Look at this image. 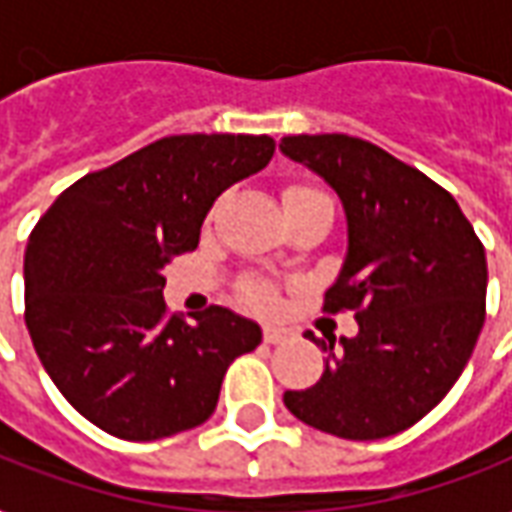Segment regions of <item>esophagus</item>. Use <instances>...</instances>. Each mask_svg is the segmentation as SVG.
<instances>
[{
    "instance_id": "34e87169",
    "label": "esophagus",
    "mask_w": 512,
    "mask_h": 512,
    "mask_svg": "<svg viewBox=\"0 0 512 512\" xmlns=\"http://www.w3.org/2000/svg\"><path fill=\"white\" fill-rule=\"evenodd\" d=\"M293 338L291 327H285V324H266L263 327V341L266 343H282Z\"/></svg>"
}]
</instances>
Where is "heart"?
<instances>
[{
    "label": "heart",
    "instance_id": "heart-1",
    "mask_svg": "<svg viewBox=\"0 0 512 512\" xmlns=\"http://www.w3.org/2000/svg\"><path fill=\"white\" fill-rule=\"evenodd\" d=\"M305 191H313V188H302V185H296V188H288V191H285V196L288 194H305ZM252 299H255L257 305H271V291H268V288H263V285H255V288H252Z\"/></svg>",
    "mask_w": 512,
    "mask_h": 512
}]
</instances>
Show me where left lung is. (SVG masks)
Here are the masks:
<instances>
[{"label": "left lung", "instance_id": "8db88e82", "mask_svg": "<svg viewBox=\"0 0 512 512\" xmlns=\"http://www.w3.org/2000/svg\"><path fill=\"white\" fill-rule=\"evenodd\" d=\"M280 152L318 174L346 216V255L324 310H355V338H307L330 352L321 380L285 391L299 421L346 441L413 427L463 374L485 321L488 263L455 196L352 135H285Z\"/></svg>", "mask_w": 512, "mask_h": 512}]
</instances>
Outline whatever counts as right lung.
<instances>
[{
	"label": "right lung",
	"mask_w": 512,
	"mask_h": 512,
	"mask_svg": "<svg viewBox=\"0 0 512 512\" xmlns=\"http://www.w3.org/2000/svg\"><path fill=\"white\" fill-rule=\"evenodd\" d=\"M268 135H169L85 174L35 224L24 321L69 405L124 441H157L213 416L221 380L263 332L210 305L166 313L163 268L199 246L213 202L266 169Z\"/></svg>",
	"instance_id": "right-lung-1"
}]
</instances>
